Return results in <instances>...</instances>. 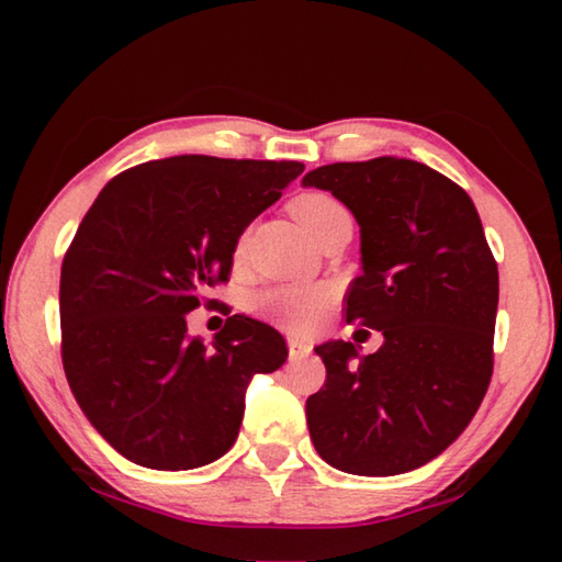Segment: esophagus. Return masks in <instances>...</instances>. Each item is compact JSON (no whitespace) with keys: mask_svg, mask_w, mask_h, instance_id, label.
I'll list each match as a JSON object with an SVG mask.
<instances>
[{"mask_svg":"<svg viewBox=\"0 0 562 562\" xmlns=\"http://www.w3.org/2000/svg\"><path fill=\"white\" fill-rule=\"evenodd\" d=\"M288 349H290V359H304L312 351V345L302 339H288Z\"/></svg>","mask_w":562,"mask_h":562,"instance_id":"obj_1","label":"esophagus"}]
</instances>
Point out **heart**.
I'll return each mask as SVG.
<instances>
[{"label": "heart", "mask_w": 562, "mask_h": 562, "mask_svg": "<svg viewBox=\"0 0 562 562\" xmlns=\"http://www.w3.org/2000/svg\"><path fill=\"white\" fill-rule=\"evenodd\" d=\"M345 213L337 201L322 193H304L292 201L294 221L302 225V231L315 237L331 217ZM243 250V243L237 245V252ZM329 292L325 288H302V284H282V288L265 290L258 297V310L274 325L292 331L310 329L319 319L322 310L327 307Z\"/></svg>", "instance_id": "heart-1"}]
</instances>
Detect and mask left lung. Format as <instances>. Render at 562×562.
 I'll return each mask as SVG.
<instances>
[{
  "instance_id": "left-lung-1",
  "label": "left lung",
  "mask_w": 562,
  "mask_h": 562,
  "mask_svg": "<svg viewBox=\"0 0 562 562\" xmlns=\"http://www.w3.org/2000/svg\"><path fill=\"white\" fill-rule=\"evenodd\" d=\"M302 186L355 215L347 322L384 335L367 357L341 339L315 347L327 382L307 398L312 443L347 473L414 471L459 439L491 382L498 265L479 211L439 170L396 156L319 166Z\"/></svg>"
}]
</instances>
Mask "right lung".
<instances>
[{"mask_svg": "<svg viewBox=\"0 0 562 562\" xmlns=\"http://www.w3.org/2000/svg\"><path fill=\"white\" fill-rule=\"evenodd\" d=\"M302 170L300 160H148L83 215L61 265V359L76 404L123 459L156 471L221 459L252 376L284 364L288 345L265 322L233 315L205 345L186 315L227 280L245 227Z\"/></svg>", "mask_w": 562, "mask_h": 562, "instance_id": "right-lung-1", "label": "right lung"}]
</instances>
